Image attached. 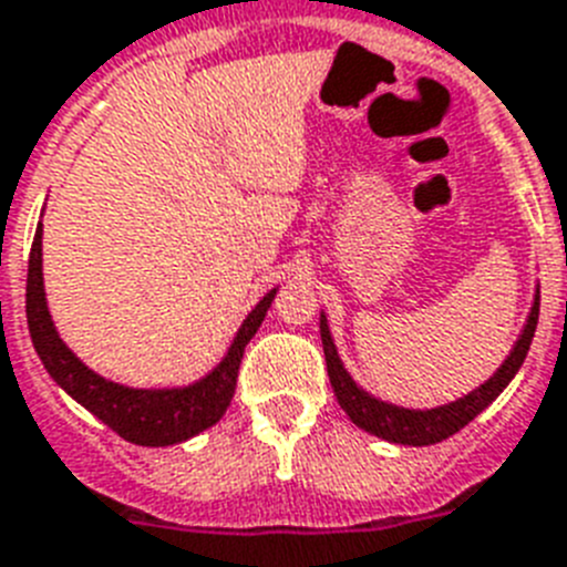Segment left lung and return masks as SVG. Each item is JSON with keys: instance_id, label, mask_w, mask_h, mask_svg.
<instances>
[{"instance_id": "1", "label": "left lung", "mask_w": 567, "mask_h": 567, "mask_svg": "<svg viewBox=\"0 0 567 567\" xmlns=\"http://www.w3.org/2000/svg\"><path fill=\"white\" fill-rule=\"evenodd\" d=\"M536 321H539V295H536L534 309H530V318H527V327L522 332V338L516 341L514 352L507 355L505 364L499 367V372L493 375L487 384H482L478 390H473L471 395L453 401L447 408L439 410H401L393 404H384L379 399H370L364 390H358L355 381L347 375L341 358L336 352V343H332L330 327H327V318L321 316V341H323V355H327V372H330V384L336 390L338 404L343 408V413L350 415L352 424H358L367 433L386 439V442L395 444H413V447H422V444H435L442 439H450L453 433L471 424L482 410L491 404L496 395L511 384V379L516 375V370L525 361L527 350H530V341H534Z\"/></svg>"}]
</instances>
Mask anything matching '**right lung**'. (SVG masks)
<instances>
[{
  "label": "right lung",
  "instance_id": "obj_1",
  "mask_svg": "<svg viewBox=\"0 0 567 567\" xmlns=\"http://www.w3.org/2000/svg\"><path fill=\"white\" fill-rule=\"evenodd\" d=\"M272 298L275 289L251 309V316L246 318L231 343L229 355L200 384L183 386V390H128V386L100 379L82 361H76L74 352L68 350L53 330L45 289H42V224L33 235L31 258H28L25 312L37 355L42 358L51 379L68 395H74L82 408L91 410L100 422L123 435L125 442L143 444V447H166V444L186 442L192 435L220 422V415L226 413L231 395H235L237 370H240L246 343L258 332Z\"/></svg>",
  "mask_w": 567,
  "mask_h": 567
}]
</instances>
